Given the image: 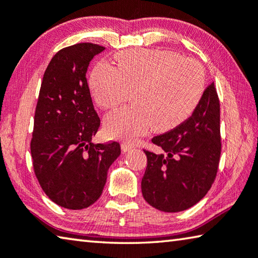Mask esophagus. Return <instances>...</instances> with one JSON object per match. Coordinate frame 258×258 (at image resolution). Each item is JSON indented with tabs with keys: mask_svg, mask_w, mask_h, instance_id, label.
<instances>
[{
	"mask_svg": "<svg viewBox=\"0 0 258 258\" xmlns=\"http://www.w3.org/2000/svg\"><path fill=\"white\" fill-rule=\"evenodd\" d=\"M121 151L122 153H130V151H132L134 147L130 144V142H121Z\"/></svg>",
	"mask_w": 258,
	"mask_h": 258,
	"instance_id": "1",
	"label": "esophagus"
}]
</instances>
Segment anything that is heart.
Segmentation results:
<instances>
[{"mask_svg":"<svg viewBox=\"0 0 258 258\" xmlns=\"http://www.w3.org/2000/svg\"><path fill=\"white\" fill-rule=\"evenodd\" d=\"M117 68L97 64L89 86L102 109L119 105L133 91V105L108 114L105 131L133 140L154 127L173 130L190 116L204 92L201 64L178 52L162 49H136L116 56Z\"/></svg>","mask_w":258,"mask_h":258,"instance_id":"obj_1","label":"heart"}]
</instances>
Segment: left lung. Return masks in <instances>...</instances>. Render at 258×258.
<instances>
[{
	"label": "left lung",
	"mask_w": 258,
	"mask_h": 258,
	"mask_svg": "<svg viewBox=\"0 0 258 258\" xmlns=\"http://www.w3.org/2000/svg\"><path fill=\"white\" fill-rule=\"evenodd\" d=\"M219 100L214 83L194 112L177 127L151 139L163 153L145 151L142 195L151 207L179 212L204 198L216 178L220 157Z\"/></svg>",
	"instance_id": "left-lung-1"
}]
</instances>
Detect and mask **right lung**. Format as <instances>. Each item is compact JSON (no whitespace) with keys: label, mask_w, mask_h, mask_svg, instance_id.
Returning a JSON list of instances; mask_svg holds the SVG:
<instances>
[{"label":"right lung","mask_w":258,"mask_h":258,"mask_svg":"<svg viewBox=\"0 0 258 258\" xmlns=\"http://www.w3.org/2000/svg\"><path fill=\"white\" fill-rule=\"evenodd\" d=\"M104 49L85 42L57 52L44 71L35 109L31 141L35 175L52 202L71 210L99 200L109 167L120 155L116 141L92 142L101 120L86 73Z\"/></svg>","instance_id":"1"}]
</instances>
